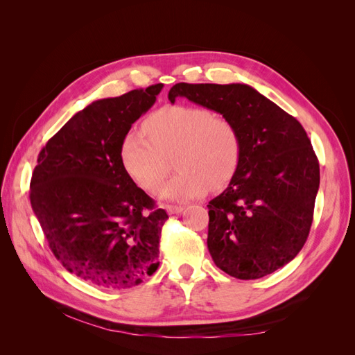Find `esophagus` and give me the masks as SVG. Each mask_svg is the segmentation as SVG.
I'll return each instance as SVG.
<instances>
[{
  "label": "esophagus",
  "instance_id": "34e87169",
  "mask_svg": "<svg viewBox=\"0 0 355 355\" xmlns=\"http://www.w3.org/2000/svg\"><path fill=\"white\" fill-rule=\"evenodd\" d=\"M166 210L168 211V214H176V213H180L182 210H184V207H182V206H173V204H168V206H166Z\"/></svg>",
  "mask_w": 355,
  "mask_h": 355
}]
</instances>
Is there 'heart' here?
<instances>
[{
	"label": "heart",
	"mask_w": 355,
	"mask_h": 355,
	"mask_svg": "<svg viewBox=\"0 0 355 355\" xmlns=\"http://www.w3.org/2000/svg\"><path fill=\"white\" fill-rule=\"evenodd\" d=\"M144 130L128 132L121 145L125 171L139 187L155 191L168 171L166 157L175 155L179 173L158 191L170 201H187L219 189L237 171L241 141L237 127L200 106H164L149 115Z\"/></svg>",
	"instance_id": "heart-1"
}]
</instances>
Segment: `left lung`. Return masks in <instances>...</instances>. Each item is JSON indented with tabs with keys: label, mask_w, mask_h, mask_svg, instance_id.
Returning a JSON list of instances; mask_svg holds the SVG:
<instances>
[{
	"label": "left lung",
	"mask_w": 355,
	"mask_h": 355,
	"mask_svg": "<svg viewBox=\"0 0 355 355\" xmlns=\"http://www.w3.org/2000/svg\"><path fill=\"white\" fill-rule=\"evenodd\" d=\"M187 98L237 127L241 155L228 188L209 202L213 262L240 280H256L302 249L320 187V166L295 116L247 84L179 83L168 101Z\"/></svg>",
	"instance_id": "1"
}]
</instances>
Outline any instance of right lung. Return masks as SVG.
Listing matches in <instances>:
<instances>
[{"instance_id":"add662e5","label":"right lung","mask_w":355,"mask_h":355,"mask_svg":"<svg viewBox=\"0 0 355 355\" xmlns=\"http://www.w3.org/2000/svg\"><path fill=\"white\" fill-rule=\"evenodd\" d=\"M161 89L155 84L90 103L41 149L32 173L31 206L53 254L67 271L102 288L141 284L159 265L168 216L128 176L121 145Z\"/></svg>"}]
</instances>
